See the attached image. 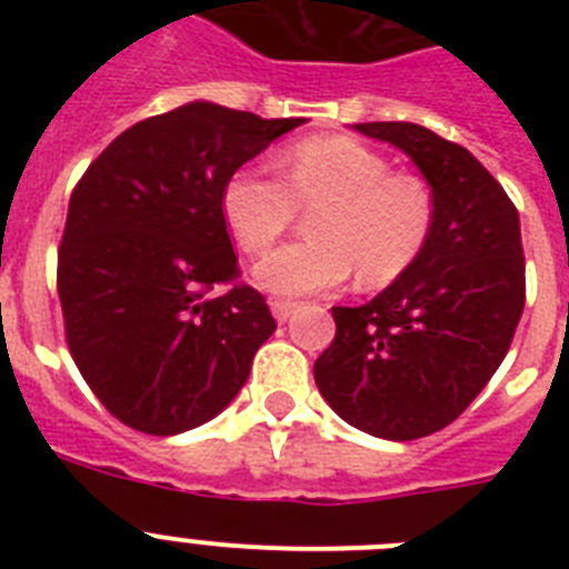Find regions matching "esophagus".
I'll return each instance as SVG.
<instances>
[{
	"label": "esophagus",
	"mask_w": 569,
	"mask_h": 569,
	"mask_svg": "<svg viewBox=\"0 0 569 569\" xmlns=\"http://www.w3.org/2000/svg\"><path fill=\"white\" fill-rule=\"evenodd\" d=\"M270 310H273L276 321H288L296 310V301H284V299H273L270 301Z\"/></svg>",
	"instance_id": "obj_1"
}]
</instances>
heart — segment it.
Returning <instances> with one entry per match:
<instances>
[{
    "mask_svg": "<svg viewBox=\"0 0 569 569\" xmlns=\"http://www.w3.org/2000/svg\"><path fill=\"white\" fill-rule=\"evenodd\" d=\"M299 208H313L310 239L270 250L253 270L268 293H328L356 270L365 288L390 284L419 259L436 228L430 184L393 173L379 150L350 136L301 139L281 153V179L264 164H244L222 188L224 222L248 253L268 250Z\"/></svg>",
    "mask_w": 569,
    "mask_h": 569,
    "instance_id": "b5f03b06",
    "label": "heart"
}]
</instances>
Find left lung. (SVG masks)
<instances>
[{
  "instance_id": "left-lung-1",
  "label": "left lung",
  "mask_w": 569,
  "mask_h": 569,
  "mask_svg": "<svg viewBox=\"0 0 569 569\" xmlns=\"http://www.w3.org/2000/svg\"><path fill=\"white\" fill-rule=\"evenodd\" d=\"M413 159L436 196L419 259L361 308H333L319 393L347 425L390 441L459 419L499 370L525 310L519 210L467 148L413 122L353 124Z\"/></svg>"
}]
</instances>
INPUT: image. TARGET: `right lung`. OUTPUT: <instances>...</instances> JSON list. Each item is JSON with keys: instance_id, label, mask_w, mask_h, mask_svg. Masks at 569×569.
<instances>
[{"instance_id": "1", "label": "right lung", "mask_w": 569, "mask_h": 569, "mask_svg": "<svg viewBox=\"0 0 569 569\" xmlns=\"http://www.w3.org/2000/svg\"><path fill=\"white\" fill-rule=\"evenodd\" d=\"M301 122L188 102L116 136L73 188L57 270L64 336L122 425L184 433L248 381L276 319L236 284L222 188Z\"/></svg>"}]
</instances>
